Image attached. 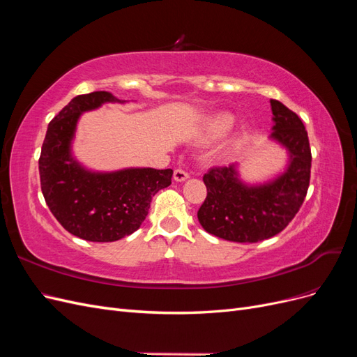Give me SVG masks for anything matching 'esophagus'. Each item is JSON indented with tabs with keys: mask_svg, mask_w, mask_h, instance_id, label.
I'll use <instances>...</instances> for the list:
<instances>
[{
	"mask_svg": "<svg viewBox=\"0 0 357 357\" xmlns=\"http://www.w3.org/2000/svg\"><path fill=\"white\" fill-rule=\"evenodd\" d=\"M189 178V174L188 172L185 171V169H176L174 171V180L177 181V183H181V181H185V180H188Z\"/></svg>",
	"mask_w": 357,
	"mask_h": 357,
	"instance_id": "obj_1",
	"label": "esophagus"
}]
</instances>
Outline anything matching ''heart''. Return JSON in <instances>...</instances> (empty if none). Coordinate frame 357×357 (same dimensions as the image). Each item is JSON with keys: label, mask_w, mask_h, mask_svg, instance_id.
<instances>
[{"label": "heart", "mask_w": 357, "mask_h": 357, "mask_svg": "<svg viewBox=\"0 0 357 357\" xmlns=\"http://www.w3.org/2000/svg\"><path fill=\"white\" fill-rule=\"evenodd\" d=\"M235 116L229 112H219L208 116L202 125L199 126V131L197 134V139L202 144L214 143L218 139L228 135V132L235 125ZM248 138H250V128L247 125H241L235 129V131L228 137L225 143V152H235L241 146H244Z\"/></svg>", "instance_id": "obj_1"}]
</instances>
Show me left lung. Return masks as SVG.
<instances>
[{
	"instance_id": "obj_1",
	"label": "left lung",
	"mask_w": 357,
	"mask_h": 357,
	"mask_svg": "<svg viewBox=\"0 0 357 357\" xmlns=\"http://www.w3.org/2000/svg\"><path fill=\"white\" fill-rule=\"evenodd\" d=\"M273 128L269 142L286 150V165L274 177L248 183L240 165L211 168L204 176L207 198L198 220L208 234L234 243H257L282 232L305 199L311 150L308 134L296 113L271 100Z\"/></svg>"
}]
</instances>
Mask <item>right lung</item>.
<instances>
[{"label":"right lung","instance_id":"1","mask_svg":"<svg viewBox=\"0 0 357 357\" xmlns=\"http://www.w3.org/2000/svg\"><path fill=\"white\" fill-rule=\"evenodd\" d=\"M107 102L126 101L105 91L73 98L49 123L38 160L43 197L52 214L70 234L93 243H112L135 232L152 197L168 188L172 177V169L93 171L77 160L73 142L82 114Z\"/></svg>","mask_w":357,"mask_h":357}]
</instances>
